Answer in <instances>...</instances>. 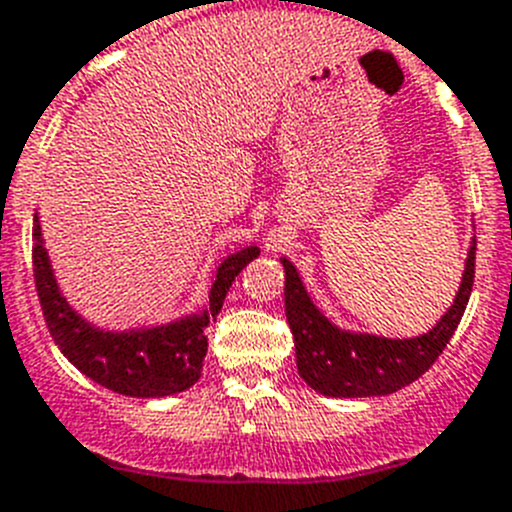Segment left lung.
Returning <instances> with one entry per match:
<instances>
[{
	"instance_id": "8db88e82",
	"label": "left lung",
	"mask_w": 512,
	"mask_h": 512,
	"mask_svg": "<svg viewBox=\"0 0 512 512\" xmlns=\"http://www.w3.org/2000/svg\"><path fill=\"white\" fill-rule=\"evenodd\" d=\"M475 242L467 255L460 293L429 333L404 341L338 331L310 303L298 272L285 267V315L293 331L298 371L310 389L326 396H381L417 381L439 358L462 321L475 283Z\"/></svg>"
}]
</instances>
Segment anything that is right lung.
I'll return each instance as SVG.
<instances>
[{
  "mask_svg": "<svg viewBox=\"0 0 512 512\" xmlns=\"http://www.w3.org/2000/svg\"><path fill=\"white\" fill-rule=\"evenodd\" d=\"M32 270H35L37 295L50 336L60 351L78 366L88 379L105 389L126 396H169L189 389L202 376V361L207 356L204 326L217 321L229 285L260 255L257 247L237 252L219 265L217 278L209 293V310L202 315L171 323L164 328H148L136 333H103L88 323L65 303L52 278L47 252L42 247L40 222L32 227Z\"/></svg>",
  "mask_w": 512,
  "mask_h": 512,
  "instance_id": "right-lung-1",
  "label": "right lung"
}]
</instances>
